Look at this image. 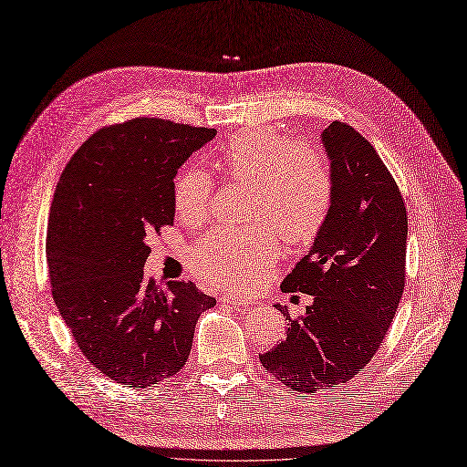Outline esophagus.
<instances>
[{
  "instance_id": "obj_1",
  "label": "esophagus",
  "mask_w": 467,
  "mask_h": 467,
  "mask_svg": "<svg viewBox=\"0 0 467 467\" xmlns=\"http://www.w3.org/2000/svg\"><path fill=\"white\" fill-rule=\"evenodd\" d=\"M221 302L233 304V306H244V307L255 306V300H252V298H248V296H240V295H224V296L221 298Z\"/></svg>"
}]
</instances>
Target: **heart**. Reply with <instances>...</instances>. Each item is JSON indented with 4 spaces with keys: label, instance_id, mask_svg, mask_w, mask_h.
<instances>
[{
    "label": "heart",
    "instance_id": "b5f03b06",
    "mask_svg": "<svg viewBox=\"0 0 467 467\" xmlns=\"http://www.w3.org/2000/svg\"><path fill=\"white\" fill-rule=\"evenodd\" d=\"M229 181L248 190L250 227L215 229L188 250V264L217 286H243L260 277L279 254L277 234L286 244H307L319 234L333 205V169L312 146L295 144L271 127H246L224 140L213 160ZM212 179L188 167L172 186V203L186 223L210 213Z\"/></svg>",
    "mask_w": 467,
    "mask_h": 467
}]
</instances>
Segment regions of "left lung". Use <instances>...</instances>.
<instances>
[{"label":"left lung","instance_id":"1","mask_svg":"<svg viewBox=\"0 0 467 467\" xmlns=\"http://www.w3.org/2000/svg\"><path fill=\"white\" fill-rule=\"evenodd\" d=\"M333 169V205L316 243L283 281L314 296L288 319L262 366L298 392L329 389L364 369L394 319L406 285L408 213L399 184L375 148L348 123L323 130Z\"/></svg>","mask_w":467,"mask_h":467}]
</instances>
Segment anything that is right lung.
<instances>
[{"mask_svg":"<svg viewBox=\"0 0 467 467\" xmlns=\"http://www.w3.org/2000/svg\"><path fill=\"white\" fill-rule=\"evenodd\" d=\"M215 129L136 117L96 130L67 163L51 202V295L99 373L146 389L177 375L215 298L192 283L144 279L146 240L172 224V179Z\"/></svg>","mask_w":467,"mask_h":467,"instance_id":"right-lung-1","label":"right lung"}]
</instances>
